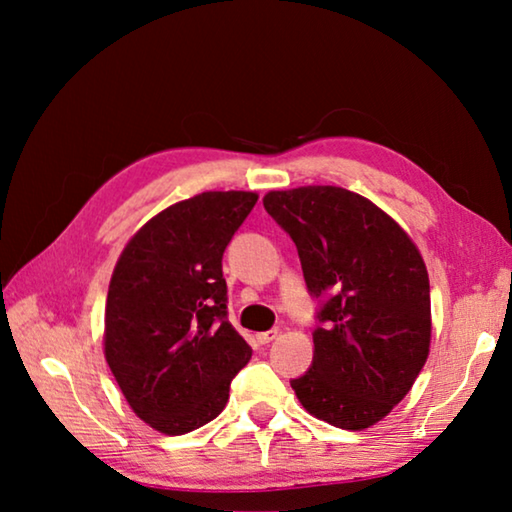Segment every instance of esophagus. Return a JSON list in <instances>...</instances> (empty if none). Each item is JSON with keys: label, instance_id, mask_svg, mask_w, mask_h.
I'll return each instance as SVG.
<instances>
[{"label": "esophagus", "instance_id": "1", "mask_svg": "<svg viewBox=\"0 0 512 512\" xmlns=\"http://www.w3.org/2000/svg\"><path fill=\"white\" fill-rule=\"evenodd\" d=\"M277 329H268V332H259L257 334V343H262V345H266V343H271V341H275L277 339Z\"/></svg>", "mask_w": 512, "mask_h": 512}]
</instances>
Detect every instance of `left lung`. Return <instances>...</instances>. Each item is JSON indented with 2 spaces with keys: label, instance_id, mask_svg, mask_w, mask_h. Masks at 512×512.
Segmentation results:
<instances>
[{
  "label": "left lung",
  "instance_id": "left-lung-1",
  "mask_svg": "<svg viewBox=\"0 0 512 512\" xmlns=\"http://www.w3.org/2000/svg\"><path fill=\"white\" fill-rule=\"evenodd\" d=\"M264 207L296 244L309 293L323 300L314 361L291 388L318 420L368 429L404 400L429 357L420 250L384 210L343 187L268 192Z\"/></svg>",
  "mask_w": 512,
  "mask_h": 512
}]
</instances>
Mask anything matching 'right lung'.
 I'll list each match as a JSON object with an SVG mask.
<instances>
[{
  "label": "right lung",
  "mask_w": 512,
  "mask_h": 512,
  "mask_svg": "<svg viewBox=\"0 0 512 512\" xmlns=\"http://www.w3.org/2000/svg\"><path fill=\"white\" fill-rule=\"evenodd\" d=\"M255 203V192H203L171 205L112 273L106 361L137 418L167 436L214 420L253 354L228 320L221 259Z\"/></svg>",
  "instance_id": "right-lung-1"
}]
</instances>
